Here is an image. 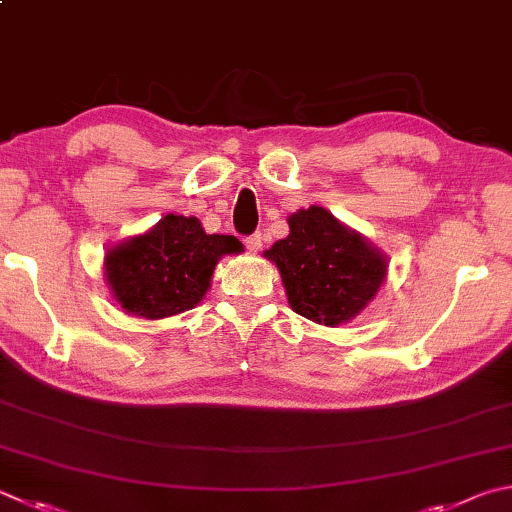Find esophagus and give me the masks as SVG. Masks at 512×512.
Returning <instances> with one entry per match:
<instances>
[{
	"label": "esophagus",
	"mask_w": 512,
	"mask_h": 512,
	"mask_svg": "<svg viewBox=\"0 0 512 512\" xmlns=\"http://www.w3.org/2000/svg\"><path fill=\"white\" fill-rule=\"evenodd\" d=\"M244 244H246V248L250 250V253H257V250L262 248V235H259V232H253V235H248L244 239Z\"/></svg>",
	"instance_id": "34e87169"
}]
</instances>
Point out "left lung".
Returning a JSON list of instances; mask_svg holds the SVG:
<instances>
[{
    "instance_id": "1",
    "label": "left lung",
    "mask_w": 512,
    "mask_h": 512,
    "mask_svg": "<svg viewBox=\"0 0 512 512\" xmlns=\"http://www.w3.org/2000/svg\"><path fill=\"white\" fill-rule=\"evenodd\" d=\"M288 228L266 257L280 268L291 309L327 327L356 318L385 280L383 255L320 206L297 210Z\"/></svg>"
}]
</instances>
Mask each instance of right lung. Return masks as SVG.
Instances as JSON below:
<instances>
[{
  "instance_id": "add662e5",
  "label": "right lung",
  "mask_w": 512,
  "mask_h": 512,
  "mask_svg": "<svg viewBox=\"0 0 512 512\" xmlns=\"http://www.w3.org/2000/svg\"><path fill=\"white\" fill-rule=\"evenodd\" d=\"M232 235H206L197 217L167 215L150 232L109 250L107 282L127 313L147 320L194 309L221 255L241 253Z\"/></svg>"
}]
</instances>
